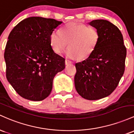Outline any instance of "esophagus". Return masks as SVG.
Masks as SVG:
<instances>
[{
	"instance_id": "34e87169",
	"label": "esophagus",
	"mask_w": 134,
	"mask_h": 134,
	"mask_svg": "<svg viewBox=\"0 0 134 134\" xmlns=\"http://www.w3.org/2000/svg\"><path fill=\"white\" fill-rule=\"evenodd\" d=\"M72 62L71 61H70V60H68V59H66L65 60V64L66 65H69V64H71Z\"/></svg>"
}]
</instances>
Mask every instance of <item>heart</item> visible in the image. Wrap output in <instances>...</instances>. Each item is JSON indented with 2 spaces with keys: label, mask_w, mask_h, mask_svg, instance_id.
I'll use <instances>...</instances> for the list:
<instances>
[{
  "label": "heart",
  "mask_w": 134,
  "mask_h": 134,
  "mask_svg": "<svg viewBox=\"0 0 134 134\" xmlns=\"http://www.w3.org/2000/svg\"><path fill=\"white\" fill-rule=\"evenodd\" d=\"M98 30L91 26L71 22L66 24L61 30H54L50 35L52 49L56 53L62 52L68 43L66 55L70 59H86L94 52L99 42Z\"/></svg>",
  "instance_id": "b5f03b06"
}]
</instances>
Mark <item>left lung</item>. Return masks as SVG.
I'll use <instances>...</instances> for the list:
<instances>
[{"mask_svg": "<svg viewBox=\"0 0 134 134\" xmlns=\"http://www.w3.org/2000/svg\"><path fill=\"white\" fill-rule=\"evenodd\" d=\"M89 24L98 30L99 42L90 56L75 64V86L83 98L97 100L110 95L118 86L125 71L127 49L115 25L104 19Z\"/></svg>", "mask_w": 134, "mask_h": 134, "instance_id": "1", "label": "left lung"}]
</instances>
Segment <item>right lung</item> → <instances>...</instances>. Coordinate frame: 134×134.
<instances>
[{
  "label": "right lung",
  "instance_id": "obj_1",
  "mask_svg": "<svg viewBox=\"0 0 134 134\" xmlns=\"http://www.w3.org/2000/svg\"><path fill=\"white\" fill-rule=\"evenodd\" d=\"M62 23L30 17L10 31L4 52L6 77L23 98L39 101L47 97L55 75L65 68V59L54 52L50 42L51 33Z\"/></svg>",
  "mask_w": 134,
  "mask_h": 134
}]
</instances>
